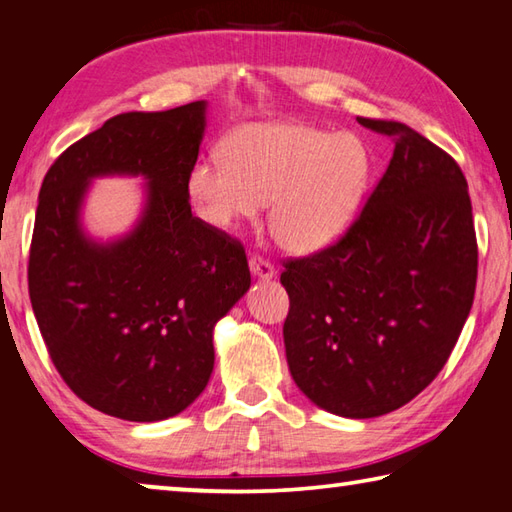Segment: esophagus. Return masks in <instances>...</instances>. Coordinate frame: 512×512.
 <instances>
[{"mask_svg":"<svg viewBox=\"0 0 512 512\" xmlns=\"http://www.w3.org/2000/svg\"><path fill=\"white\" fill-rule=\"evenodd\" d=\"M248 266H250V273L259 277V280H271V277H275V266L271 262H266L264 257L253 255L248 259Z\"/></svg>","mask_w":512,"mask_h":512,"instance_id":"34e87169","label":"esophagus"}]
</instances>
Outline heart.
Wrapping results in <instances>:
<instances>
[{"instance_id":"1","label":"heart","mask_w":512,"mask_h":512,"mask_svg":"<svg viewBox=\"0 0 512 512\" xmlns=\"http://www.w3.org/2000/svg\"><path fill=\"white\" fill-rule=\"evenodd\" d=\"M223 155L189 167L187 196L201 219L232 232L271 203L268 228L296 255L343 239L372 176V153L359 135H332L302 121L241 126L223 142Z\"/></svg>"}]
</instances>
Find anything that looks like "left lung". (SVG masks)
<instances>
[{
  "label": "left lung",
  "mask_w": 512,
  "mask_h": 512,
  "mask_svg": "<svg viewBox=\"0 0 512 512\" xmlns=\"http://www.w3.org/2000/svg\"><path fill=\"white\" fill-rule=\"evenodd\" d=\"M359 124L393 137L391 164L343 239L289 259L280 282L296 386L363 420L400 409L443 370L470 316L479 250L452 155L400 121Z\"/></svg>",
  "instance_id": "left-lung-1"
}]
</instances>
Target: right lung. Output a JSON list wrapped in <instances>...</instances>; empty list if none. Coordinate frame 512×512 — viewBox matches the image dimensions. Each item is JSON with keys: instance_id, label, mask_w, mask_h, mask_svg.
Listing matches in <instances>:
<instances>
[{"instance_id": "1", "label": "right lung", "mask_w": 512, "mask_h": 512, "mask_svg": "<svg viewBox=\"0 0 512 512\" xmlns=\"http://www.w3.org/2000/svg\"><path fill=\"white\" fill-rule=\"evenodd\" d=\"M205 101L124 112L58 155L42 180L29 296L60 377L112 418L158 422L205 391L214 325L250 287L246 250L192 214L187 173L205 133ZM142 175L147 203L128 236L84 235L92 177Z\"/></svg>"}]
</instances>
